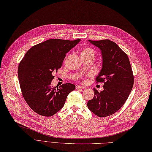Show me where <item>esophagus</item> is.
<instances>
[{"instance_id": "obj_1", "label": "esophagus", "mask_w": 152, "mask_h": 152, "mask_svg": "<svg viewBox=\"0 0 152 152\" xmlns=\"http://www.w3.org/2000/svg\"><path fill=\"white\" fill-rule=\"evenodd\" d=\"M76 89H86V87L84 86H79V85H77L76 86Z\"/></svg>"}]
</instances>
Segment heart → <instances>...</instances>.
Wrapping results in <instances>:
<instances>
[{"label":"heart","instance_id":"b5f03b06","mask_svg":"<svg viewBox=\"0 0 152 152\" xmlns=\"http://www.w3.org/2000/svg\"><path fill=\"white\" fill-rule=\"evenodd\" d=\"M90 54H93L94 56H95L94 50L90 48H84L81 52V56H86V55H90Z\"/></svg>","mask_w":152,"mask_h":152}]
</instances>
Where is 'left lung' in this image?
<instances>
[{
    "mask_svg": "<svg viewBox=\"0 0 152 152\" xmlns=\"http://www.w3.org/2000/svg\"><path fill=\"white\" fill-rule=\"evenodd\" d=\"M89 41L102 51V68L96 80L104 85L100 93L94 89V96L88 101L87 107L98 117H108L126 102L133 87L134 76L127 55L116 43L108 39Z\"/></svg>",
    "mask_w": 152,
    "mask_h": 152,
    "instance_id": "left-lung-1",
    "label": "left lung"
}]
</instances>
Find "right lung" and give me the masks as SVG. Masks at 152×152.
I'll list each match as a JSON object with an SVG mask.
<instances>
[{"label":"right lung","mask_w":152,"mask_h":152,"mask_svg":"<svg viewBox=\"0 0 152 152\" xmlns=\"http://www.w3.org/2000/svg\"><path fill=\"white\" fill-rule=\"evenodd\" d=\"M80 39H51L37 44L25 54L18 69L21 93L31 110L51 117L65 104L68 94L75 89L70 83L53 87V73L61 67L66 53Z\"/></svg>","instance_id":"add662e5"}]
</instances>
